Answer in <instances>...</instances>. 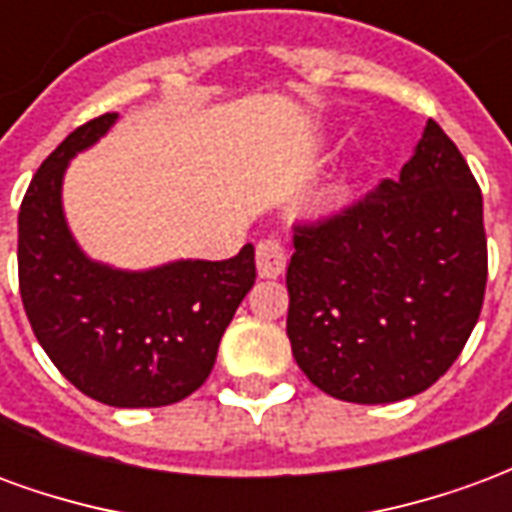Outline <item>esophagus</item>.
<instances>
[{"instance_id":"esophagus-1","label":"esophagus","mask_w":512,"mask_h":512,"mask_svg":"<svg viewBox=\"0 0 512 512\" xmlns=\"http://www.w3.org/2000/svg\"><path fill=\"white\" fill-rule=\"evenodd\" d=\"M255 260H257V274L266 279L279 277L285 266H288V252H285V244L274 238V235H268L263 241H257L255 249Z\"/></svg>"}]
</instances>
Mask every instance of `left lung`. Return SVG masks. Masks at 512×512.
Returning <instances> with one entry per match:
<instances>
[{
    "label": "left lung",
    "mask_w": 512,
    "mask_h": 512,
    "mask_svg": "<svg viewBox=\"0 0 512 512\" xmlns=\"http://www.w3.org/2000/svg\"><path fill=\"white\" fill-rule=\"evenodd\" d=\"M288 337L312 384L348 403H395L439 381L480 318L483 194L428 120L400 178L293 227Z\"/></svg>",
    "instance_id": "8db88e82"
}]
</instances>
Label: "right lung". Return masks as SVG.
Segmentation results:
<instances>
[{"instance_id": "add662e5", "label": "right lung", "mask_w": 512, "mask_h": 512, "mask_svg": "<svg viewBox=\"0 0 512 512\" xmlns=\"http://www.w3.org/2000/svg\"><path fill=\"white\" fill-rule=\"evenodd\" d=\"M117 120L65 136L18 213V288L43 351L79 392L115 408L178 403L211 376L219 340L255 285V246L230 260L117 271L84 255L62 213V175Z\"/></svg>"}]
</instances>
